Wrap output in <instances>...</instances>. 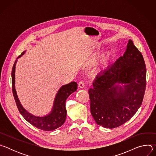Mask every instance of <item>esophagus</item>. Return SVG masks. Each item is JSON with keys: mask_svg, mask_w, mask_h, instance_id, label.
Segmentation results:
<instances>
[{"mask_svg": "<svg viewBox=\"0 0 156 156\" xmlns=\"http://www.w3.org/2000/svg\"><path fill=\"white\" fill-rule=\"evenodd\" d=\"M78 86L81 88H83L84 87V81H79L78 83Z\"/></svg>", "mask_w": 156, "mask_h": 156, "instance_id": "34e87169", "label": "esophagus"}]
</instances>
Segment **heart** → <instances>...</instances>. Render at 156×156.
Returning a JSON list of instances; mask_svg holds the SVG:
<instances>
[{
	"label": "heart",
	"mask_w": 156,
	"mask_h": 156,
	"mask_svg": "<svg viewBox=\"0 0 156 156\" xmlns=\"http://www.w3.org/2000/svg\"><path fill=\"white\" fill-rule=\"evenodd\" d=\"M96 58H97L96 56L93 57V58H91V61H92L93 62H94L96 60ZM108 59H109V55H108V54L107 55L105 56V57H103L102 58L101 60V65L102 66H105V65L107 64V62H108Z\"/></svg>",
	"instance_id": "obj_1"
}]
</instances>
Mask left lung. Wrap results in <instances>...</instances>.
Returning a JSON list of instances; mask_svg holds the SVG:
<instances>
[{"label": "left lung", "instance_id": "obj_1", "mask_svg": "<svg viewBox=\"0 0 156 156\" xmlns=\"http://www.w3.org/2000/svg\"><path fill=\"white\" fill-rule=\"evenodd\" d=\"M125 83L124 88L118 83ZM88 91L96 123L114 128L129 120L140 107L146 86V68L141 52L128 41L123 56L96 76Z\"/></svg>", "mask_w": 156, "mask_h": 156}]
</instances>
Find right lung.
Returning <instances> with one entry per match:
<instances>
[{"label":"right lung","instance_id":"right-lung-1","mask_svg":"<svg viewBox=\"0 0 156 156\" xmlns=\"http://www.w3.org/2000/svg\"><path fill=\"white\" fill-rule=\"evenodd\" d=\"M25 53L23 52L17 58ZM17 58L15 61L12 70V88L13 97L21 115L34 126L44 131H52L61 126L65 122L66 117L65 102L68 97L77 90V83L71 82L62 86L58 90L54 104V107L50 114L45 117H36L29 112L21 105L15 88V70Z\"/></svg>","mask_w":156,"mask_h":156}]
</instances>
